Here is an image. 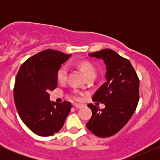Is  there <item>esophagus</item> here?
Here are the masks:
<instances>
[{
  "instance_id": "obj_1",
  "label": "esophagus",
  "mask_w": 160,
  "mask_h": 160,
  "mask_svg": "<svg viewBox=\"0 0 160 160\" xmlns=\"http://www.w3.org/2000/svg\"><path fill=\"white\" fill-rule=\"evenodd\" d=\"M74 106L75 108H77V109H80V108H81L82 107V104H74Z\"/></svg>"
}]
</instances>
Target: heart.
Returning <instances> with one entry per match:
<instances>
[{"instance_id": "obj_1", "label": "heart", "mask_w": 160, "mask_h": 160, "mask_svg": "<svg viewBox=\"0 0 160 160\" xmlns=\"http://www.w3.org/2000/svg\"><path fill=\"white\" fill-rule=\"evenodd\" d=\"M78 66L80 69L84 73L86 78L96 76V69L91 62L82 61L79 63ZM68 74V66L67 65H63L58 69V72H57V78H58V81L65 82L67 80ZM72 97L75 99L79 98V93L77 91H74L72 94Z\"/></svg>"}]
</instances>
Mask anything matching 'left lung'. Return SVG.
<instances>
[{"label": "left lung", "mask_w": 160, "mask_h": 160, "mask_svg": "<svg viewBox=\"0 0 160 160\" xmlns=\"http://www.w3.org/2000/svg\"><path fill=\"white\" fill-rule=\"evenodd\" d=\"M102 58L106 65V82L93 95V102L105 105L100 109L88 104L92 115L86 127L96 136L111 137L118 132L130 120L139 100V78L127 58L111 49L89 53Z\"/></svg>", "instance_id": "left-lung-1"}]
</instances>
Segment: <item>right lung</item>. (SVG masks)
Returning a JSON list of instances; mask_svg holds the SVG:
<instances>
[{
    "label": "right lung",
    "instance_id": "add662e5",
    "mask_svg": "<svg viewBox=\"0 0 160 160\" xmlns=\"http://www.w3.org/2000/svg\"><path fill=\"white\" fill-rule=\"evenodd\" d=\"M70 56L51 49L43 50L28 58L16 75V109L25 126L40 136L58 132L71 111V102H51L48 93L57 87V72Z\"/></svg>",
    "mask_w": 160,
    "mask_h": 160
}]
</instances>
